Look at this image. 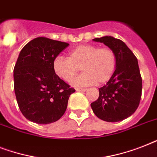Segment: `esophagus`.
Returning <instances> with one entry per match:
<instances>
[{
  "mask_svg": "<svg viewBox=\"0 0 157 157\" xmlns=\"http://www.w3.org/2000/svg\"><path fill=\"white\" fill-rule=\"evenodd\" d=\"M76 90L78 91V92H85V91H86L87 90H86V89H82V88H76Z\"/></svg>",
  "mask_w": 157,
  "mask_h": 157,
  "instance_id": "esophagus-1",
  "label": "esophagus"
}]
</instances>
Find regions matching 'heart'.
Instances as JSON below:
<instances>
[{
  "label": "heart",
  "instance_id": "1",
  "mask_svg": "<svg viewBox=\"0 0 157 157\" xmlns=\"http://www.w3.org/2000/svg\"><path fill=\"white\" fill-rule=\"evenodd\" d=\"M117 55L107 46L81 45L68 52V58L57 56L53 61V68L57 76L70 82L81 71L80 76L73 81L76 86L102 85L108 81L117 67Z\"/></svg>",
  "mask_w": 157,
  "mask_h": 157
}]
</instances>
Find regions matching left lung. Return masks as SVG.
Listing matches in <instances>:
<instances>
[{"label": "left lung", "mask_w": 157, "mask_h": 157, "mask_svg": "<svg viewBox=\"0 0 157 157\" xmlns=\"http://www.w3.org/2000/svg\"><path fill=\"white\" fill-rule=\"evenodd\" d=\"M114 50L117 67L106 85L99 88L98 99L91 103L94 113L108 122L130 117L139 107L142 96V77L138 59L122 40L103 36L94 39Z\"/></svg>", "instance_id": "1"}]
</instances>
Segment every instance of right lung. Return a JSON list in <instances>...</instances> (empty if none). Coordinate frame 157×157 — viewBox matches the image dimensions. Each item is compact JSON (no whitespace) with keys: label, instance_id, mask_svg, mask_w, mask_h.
<instances>
[{"label":"right lung","instance_id":"1","mask_svg":"<svg viewBox=\"0 0 157 157\" xmlns=\"http://www.w3.org/2000/svg\"><path fill=\"white\" fill-rule=\"evenodd\" d=\"M68 45L37 37L19 53L13 68V88L21 112L31 121L50 124L66 112L69 97L76 90L55 74L53 61Z\"/></svg>","mask_w":157,"mask_h":157}]
</instances>
